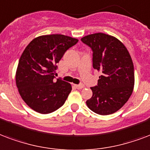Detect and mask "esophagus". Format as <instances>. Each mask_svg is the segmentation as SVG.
<instances>
[{
	"mask_svg": "<svg viewBox=\"0 0 150 150\" xmlns=\"http://www.w3.org/2000/svg\"><path fill=\"white\" fill-rule=\"evenodd\" d=\"M75 86V87L76 88V89H78V90H81V89H83V87H84V85H83V84H79V85H74Z\"/></svg>",
	"mask_w": 150,
	"mask_h": 150,
	"instance_id": "34e87169",
	"label": "esophagus"
}]
</instances>
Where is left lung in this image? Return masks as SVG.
<instances>
[{"label":"left lung","mask_w":150,"mask_h":150,"mask_svg":"<svg viewBox=\"0 0 150 150\" xmlns=\"http://www.w3.org/2000/svg\"><path fill=\"white\" fill-rule=\"evenodd\" d=\"M81 41L93 50V67L101 75L93 95L86 100L90 110L109 115L123 107L132 94L134 72L132 59L126 46L116 38L104 33L86 35Z\"/></svg>","instance_id":"1"}]
</instances>
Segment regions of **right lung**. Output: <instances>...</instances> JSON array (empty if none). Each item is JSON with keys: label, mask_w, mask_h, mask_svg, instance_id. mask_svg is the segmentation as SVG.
<instances>
[{"label": "right lung", "mask_w": 150, "mask_h": 150, "mask_svg": "<svg viewBox=\"0 0 150 150\" xmlns=\"http://www.w3.org/2000/svg\"><path fill=\"white\" fill-rule=\"evenodd\" d=\"M79 42L64 34L42 35L32 40L19 58L16 83L24 102L37 112L49 114L64 104L71 85L57 79V64Z\"/></svg>", "instance_id": "obj_1"}]
</instances>
